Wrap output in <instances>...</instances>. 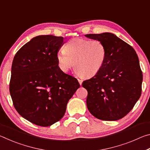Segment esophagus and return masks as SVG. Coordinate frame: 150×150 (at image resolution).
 <instances>
[{
  "label": "esophagus",
  "mask_w": 150,
  "mask_h": 150,
  "mask_svg": "<svg viewBox=\"0 0 150 150\" xmlns=\"http://www.w3.org/2000/svg\"><path fill=\"white\" fill-rule=\"evenodd\" d=\"M78 81H79V84L81 85H82V83H83V81L81 80V79H78Z\"/></svg>",
  "instance_id": "1"
}]
</instances>
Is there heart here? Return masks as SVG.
<instances>
[{"label": "heart", "instance_id": "b5f03b06", "mask_svg": "<svg viewBox=\"0 0 150 150\" xmlns=\"http://www.w3.org/2000/svg\"><path fill=\"white\" fill-rule=\"evenodd\" d=\"M63 52H58V67L67 73L74 66L76 73L85 77L95 75L101 69L106 57V50L99 40L73 38L67 42Z\"/></svg>", "mask_w": 150, "mask_h": 150}]
</instances>
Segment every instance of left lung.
<instances>
[{"label": "left lung", "instance_id": "obj_1", "mask_svg": "<svg viewBox=\"0 0 150 150\" xmlns=\"http://www.w3.org/2000/svg\"><path fill=\"white\" fill-rule=\"evenodd\" d=\"M85 35L103 42L106 50L101 69L82 83L88 92V110L100 120H119L141 96L143 76L138 55L132 47L112 33Z\"/></svg>", "mask_w": 150, "mask_h": 150}]
</instances>
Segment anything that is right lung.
<instances>
[{
    "label": "right lung",
    "instance_id": "right-lung-1",
    "mask_svg": "<svg viewBox=\"0 0 150 150\" xmlns=\"http://www.w3.org/2000/svg\"><path fill=\"white\" fill-rule=\"evenodd\" d=\"M63 38L34 37L18 51L12 62L10 93L24 118L50 126L64 116L68 101L80 85L58 67L56 55Z\"/></svg>",
    "mask_w": 150,
    "mask_h": 150
}]
</instances>
